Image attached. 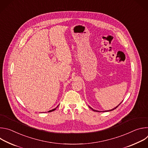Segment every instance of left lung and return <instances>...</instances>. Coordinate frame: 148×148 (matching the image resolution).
Here are the masks:
<instances>
[{"mask_svg":"<svg viewBox=\"0 0 148 148\" xmlns=\"http://www.w3.org/2000/svg\"><path fill=\"white\" fill-rule=\"evenodd\" d=\"M121 103H122V102H121V103H119V105H118V106H116V107H115V108H113V109H112V110H108V111H97V110H94V109H92V108H91V107H90V106H88V107H89V108H90V109H91V110H92V111H95V112H109V111H113V110H115V109H116V108H117V107H118V106H119V105H120V104H121Z\"/></svg>","mask_w":148,"mask_h":148,"instance_id":"obj_1","label":"left lung"}]
</instances>
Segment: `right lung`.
<instances>
[{
    "label": "right lung",
    "mask_w": 148,
    "mask_h": 148,
    "mask_svg": "<svg viewBox=\"0 0 148 148\" xmlns=\"http://www.w3.org/2000/svg\"><path fill=\"white\" fill-rule=\"evenodd\" d=\"M58 107V106L56 107V108H54V109H53V110H50V111H49V112H51V111H54V110H56V108H57Z\"/></svg>",
    "instance_id": "add662e5"
}]
</instances>
